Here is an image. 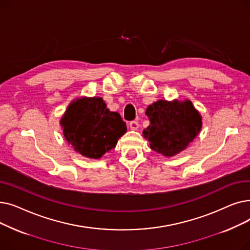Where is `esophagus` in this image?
<instances>
[{
    "instance_id": "obj_1",
    "label": "esophagus",
    "mask_w": 250,
    "mask_h": 250,
    "mask_svg": "<svg viewBox=\"0 0 250 250\" xmlns=\"http://www.w3.org/2000/svg\"><path fill=\"white\" fill-rule=\"evenodd\" d=\"M129 127H130V129H133V130H137V129L139 128V123H138L137 121H133V122H130V123H129Z\"/></svg>"
}]
</instances>
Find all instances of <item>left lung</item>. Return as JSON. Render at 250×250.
<instances>
[{"mask_svg": "<svg viewBox=\"0 0 250 250\" xmlns=\"http://www.w3.org/2000/svg\"><path fill=\"white\" fill-rule=\"evenodd\" d=\"M150 125L143 136L153 151L172 157L185 150L199 135L202 116L190 100H158L146 109Z\"/></svg>", "mask_w": 250, "mask_h": 250, "instance_id": "8db88e82", "label": "left lung"}]
</instances>
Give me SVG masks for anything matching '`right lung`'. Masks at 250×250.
Masks as SVG:
<instances>
[{
    "mask_svg": "<svg viewBox=\"0 0 250 250\" xmlns=\"http://www.w3.org/2000/svg\"><path fill=\"white\" fill-rule=\"evenodd\" d=\"M64 139L74 150L99 159L126 132L120 113L110 111L101 97H82L71 102L61 120Z\"/></svg>",
    "mask_w": 250,
    "mask_h": 250,
    "instance_id": "obj_1",
    "label": "right lung"
}]
</instances>
